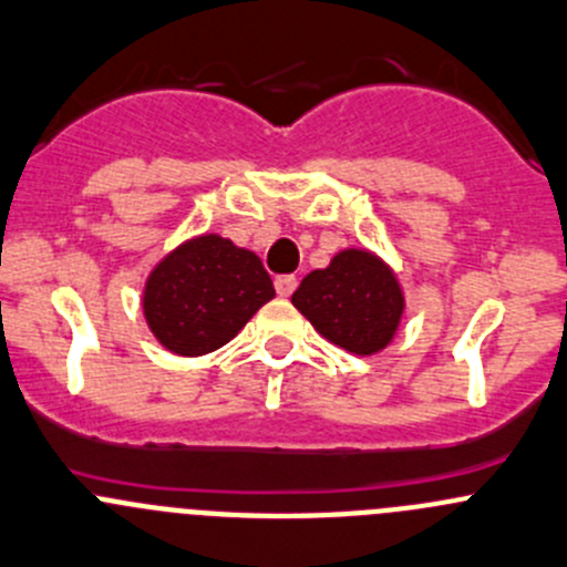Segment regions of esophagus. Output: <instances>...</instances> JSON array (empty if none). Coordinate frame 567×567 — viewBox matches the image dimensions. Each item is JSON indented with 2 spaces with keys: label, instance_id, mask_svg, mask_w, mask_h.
<instances>
[{
  "label": "esophagus",
  "instance_id": "obj_1",
  "mask_svg": "<svg viewBox=\"0 0 567 567\" xmlns=\"http://www.w3.org/2000/svg\"><path fill=\"white\" fill-rule=\"evenodd\" d=\"M274 288H277L279 296H290L296 290V277L293 274H282V277H277Z\"/></svg>",
  "mask_w": 567,
  "mask_h": 567
}]
</instances>
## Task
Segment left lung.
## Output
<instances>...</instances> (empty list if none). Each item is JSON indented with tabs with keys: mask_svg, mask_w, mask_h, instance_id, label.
<instances>
[{
	"mask_svg": "<svg viewBox=\"0 0 567 567\" xmlns=\"http://www.w3.org/2000/svg\"><path fill=\"white\" fill-rule=\"evenodd\" d=\"M290 301L329 343L362 357L393 340L404 312L395 274L365 249L338 251L327 268L301 279Z\"/></svg>",
	"mask_w": 567,
	"mask_h": 567,
	"instance_id": "obj_1",
	"label": "left lung"
}]
</instances>
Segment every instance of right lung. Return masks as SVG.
Returning a JSON list of instances; mask_svg holds the SVG:
<instances>
[{
    "instance_id": "1",
    "label": "right lung",
    "mask_w": 567,
    "mask_h": 567,
    "mask_svg": "<svg viewBox=\"0 0 567 567\" xmlns=\"http://www.w3.org/2000/svg\"><path fill=\"white\" fill-rule=\"evenodd\" d=\"M271 299L274 282L255 251L199 235L152 268L144 316L168 351L199 357L229 343Z\"/></svg>"
}]
</instances>
